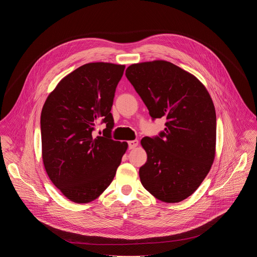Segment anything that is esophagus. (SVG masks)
<instances>
[{
	"instance_id": "1",
	"label": "esophagus",
	"mask_w": 257,
	"mask_h": 257,
	"mask_svg": "<svg viewBox=\"0 0 257 257\" xmlns=\"http://www.w3.org/2000/svg\"><path fill=\"white\" fill-rule=\"evenodd\" d=\"M137 145H138V140H130V141H128L129 150H133V149H135Z\"/></svg>"
}]
</instances>
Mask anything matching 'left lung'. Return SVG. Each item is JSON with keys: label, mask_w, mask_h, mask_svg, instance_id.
Listing matches in <instances>:
<instances>
[{"label": "left lung", "mask_w": 257, "mask_h": 257, "mask_svg": "<svg viewBox=\"0 0 257 257\" xmlns=\"http://www.w3.org/2000/svg\"><path fill=\"white\" fill-rule=\"evenodd\" d=\"M126 77L153 119H167L160 136L141 139L148 161L139 169L141 184L156 198L176 203L200 186L215 156L216 117L205 86L173 63L132 64Z\"/></svg>", "instance_id": "obj_1"}]
</instances>
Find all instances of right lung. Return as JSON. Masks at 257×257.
<instances>
[{"label":"right lung","mask_w":257,"mask_h":257,"mask_svg":"<svg viewBox=\"0 0 257 257\" xmlns=\"http://www.w3.org/2000/svg\"><path fill=\"white\" fill-rule=\"evenodd\" d=\"M125 66L88 63L65 76L49 94L41 115L42 154L53 184L75 203L96 199L111 184L128 143L111 138V113ZM107 124L102 137L92 134Z\"/></svg>","instance_id":"1"}]
</instances>
